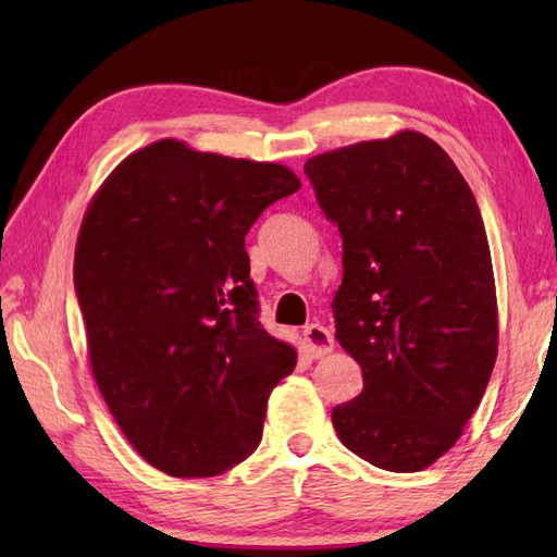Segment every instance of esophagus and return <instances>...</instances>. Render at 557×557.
<instances>
[{"label": "esophagus", "instance_id": "esophagus-1", "mask_svg": "<svg viewBox=\"0 0 557 557\" xmlns=\"http://www.w3.org/2000/svg\"><path fill=\"white\" fill-rule=\"evenodd\" d=\"M304 345H306V354H309L311 359H321L325 354L333 351L335 339L325 325L311 323L304 330Z\"/></svg>", "mask_w": 557, "mask_h": 557}]
</instances>
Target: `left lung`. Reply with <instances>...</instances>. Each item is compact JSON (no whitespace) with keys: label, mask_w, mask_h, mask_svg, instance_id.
I'll use <instances>...</instances> for the list:
<instances>
[{"label":"left lung","mask_w":557,"mask_h":557,"mask_svg":"<svg viewBox=\"0 0 557 557\" xmlns=\"http://www.w3.org/2000/svg\"><path fill=\"white\" fill-rule=\"evenodd\" d=\"M342 236L335 337L363 389L333 409L342 445L377 469L421 471L457 443L498 357L486 227L465 176L419 132L304 164Z\"/></svg>","instance_id":"obj_1"}]
</instances>
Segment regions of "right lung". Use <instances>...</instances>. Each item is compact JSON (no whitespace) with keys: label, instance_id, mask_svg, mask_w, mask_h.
<instances>
[{"label":"right lung","instance_id":"obj_1","mask_svg":"<svg viewBox=\"0 0 557 557\" xmlns=\"http://www.w3.org/2000/svg\"><path fill=\"white\" fill-rule=\"evenodd\" d=\"M301 182L275 162L164 138L128 156L83 218L74 287L114 421L148 465L208 479L263 435L297 351L265 333L246 234Z\"/></svg>","mask_w":557,"mask_h":557}]
</instances>
